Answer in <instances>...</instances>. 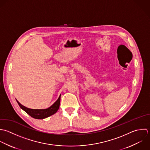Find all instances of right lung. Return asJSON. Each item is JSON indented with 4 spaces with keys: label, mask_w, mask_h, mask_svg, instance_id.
Returning a JSON list of instances; mask_svg holds the SVG:
<instances>
[{
    "label": "right lung",
    "mask_w": 150,
    "mask_h": 150,
    "mask_svg": "<svg viewBox=\"0 0 150 150\" xmlns=\"http://www.w3.org/2000/svg\"><path fill=\"white\" fill-rule=\"evenodd\" d=\"M61 100V95L58 98V100L49 108L46 109H31L27 108L22 105H21L17 100V102L18 104L21 109L25 111L31 117L37 119H43L47 118L54 114H55L59 108Z\"/></svg>",
    "instance_id": "1"
}]
</instances>
